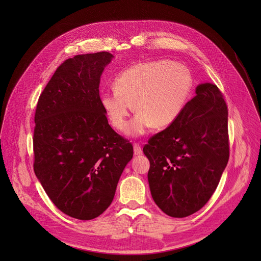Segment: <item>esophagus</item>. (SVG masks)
<instances>
[{
  "label": "esophagus",
  "instance_id": "1",
  "mask_svg": "<svg viewBox=\"0 0 261 261\" xmlns=\"http://www.w3.org/2000/svg\"><path fill=\"white\" fill-rule=\"evenodd\" d=\"M133 147H134V154L135 155H140L143 153V149L139 143H135Z\"/></svg>",
  "mask_w": 261,
  "mask_h": 261
}]
</instances>
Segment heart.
<instances>
[{"label": "heart", "mask_w": 261, "mask_h": 261, "mask_svg": "<svg viewBox=\"0 0 261 261\" xmlns=\"http://www.w3.org/2000/svg\"><path fill=\"white\" fill-rule=\"evenodd\" d=\"M194 78L189 68L169 60L134 64L119 73L114 91L100 95L105 112L118 131L127 127L132 110L138 112L128 127L131 135H141L148 128L163 129L179 117L193 91Z\"/></svg>", "instance_id": "1"}]
</instances>
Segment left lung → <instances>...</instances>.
<instances>
[{
	"label": "left lung",
	"instance_id": "obj_1",
	"mask_svg": "<svg viewBox=\"0 0 261 261\" xmlns=\"http://www.w3.org/2000/svg\"><path fill=\"white\" fill-rule=\"evenodd\" d=\"M151 196L166 215L184 218L208 202L229 158L227 106L217 86H198L169 127L149 139Z\"/></svg>",
	"mask_w": 261,
	"mask_h": 261
}]
</instances>
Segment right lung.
<instances>
[{"mask_svg":"<svg viewBox=\"0 0 261 261\" xmlns=\"http://www.w3.org/2000/svg\"><path fill=\"white\" fill-rule=\"evenodd\" d=\"M113 55H77L61 63L35 113L34 171L59 211L79 220L101 215L133 156L132 144L109 125L99 82Z\"/></svg>","mask_w":261,"mask_h":261,"instance_id":"obj_1","label":"right lung"}]
</instances>
